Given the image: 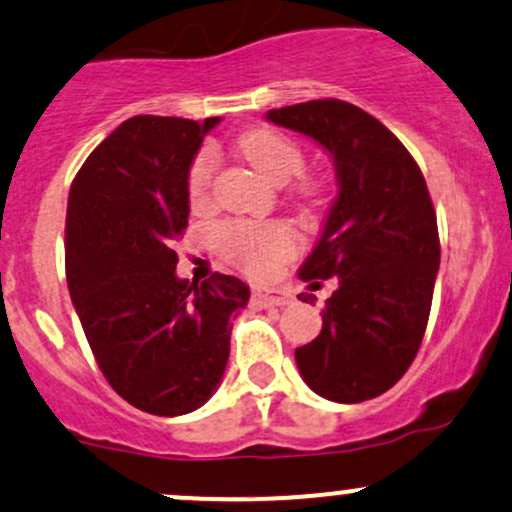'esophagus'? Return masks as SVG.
Here are the masks:
<instances>
[{
  "instance_id": "obj_1",
  "label": "esophagus",
  "mask_w": 512,
  "mask_h": 512,
  "mask_svg": "<svg viewBox=\"0 0 512 512\" xmlns=\"http://www.w3.org/2000/svg\"><path fill=\"white\" fill-rule=\"evenodd\" d=\"M291 303V294L284 289H272V286H257L252 289V306L269 308V306H286Z\"/></svg>"
}]
</instances>
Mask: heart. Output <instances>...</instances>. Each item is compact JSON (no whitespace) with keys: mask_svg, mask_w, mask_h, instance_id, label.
<instances>
[{"mask_svg":"<svg viewBox=\"0 0 512 512\" xmlns=\"http://www.w3.org/2000/svg\"><path fill=\"white\" fill-rule=\"evenodd\" d=\"M240 150L272 184H286L303 170V153L277 131H252L240 138ZM218 160L211 148L196 153L187 172V196L194 209L209 204ZM216 243L250 274H269L296 250V233L286 223L235 221L216 228Z\"/></svg>","mask_w":512,"mask_h":512,"instance_id":"obj_1","label":"heart"}]
</instances>
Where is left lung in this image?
<instances>
[{"instance_id": "left-lung-1", "label": "left lung", "mask_w": 512, "mask_h": 512, "mask_svg": "<svg viewBox=\"0 0 512 512\" xmlns=\"http://www.w3.org/2000/svg\"><path fill=\"white\" fill-rule=\"evenodd\" d=\"M267 121L316 140L338 179L323 233L299 269L303 282L335 277L338 289L318 338L296 347V364L318 396L369 401L406 374L428 325L440 269L428 184L401 140L355 104L316 99L267 111Z\"/></svg>"}]
</instances>
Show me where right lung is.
<instances>
[{"instance_id":"1","label":"right lung","mask_w":512,"mask_h":512,"mask_svg":"<svg viewBox=\"0 0 512 512\" xmlns=\"http://www.w3.org/2000/svg\"><path fill=\"white\" fill-rule=\"evenodd\" d=\"M216 119L133 116L70 187L65 272L72 306L111 389L145 413H192L216 393L233 316L250 286L177 277L172 240L189 218L187 172Z\"/></svg>"}]
</instances>
